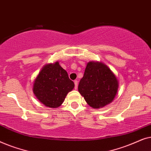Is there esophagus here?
Returning a JSON list of instances; mask_svg holds the SVG:
<instances>
[{"instance_id": "esophagus-1", "label": "esophagus", "mask_w": 151, "mask_h": 151, "mask_svg": "<svg viewBox=\"0 0 151 151\" xmlns=\"http://www.w3.org/2000/svg\"><path fill=\"white\" fill-rule=\"evenodd\" d=\"M78 82L77 80H75V81H74V84H75V89H77L78 88Z\"/></svg>"}]
</instances>
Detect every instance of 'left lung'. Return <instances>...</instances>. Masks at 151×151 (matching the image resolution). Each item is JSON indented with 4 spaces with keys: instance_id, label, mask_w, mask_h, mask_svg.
<instances>
[{
    "instance_id": "left-lung-1",
    "label": "left lung",
    "mask_w": 151,
    "mask_h": 151,
    "mask_svg": "<svg viewBox=\"0 0 151 151\" xmlns=\"http://www.w3.org/2000/svg\"><path fill=\"white\" fill-rule=\"evenodd\" d=\"M118 87L116 76L105 64L91 61L87 63L78 91L90 106L100 109L112 102Z\"/></svg>"
}]
</instances>
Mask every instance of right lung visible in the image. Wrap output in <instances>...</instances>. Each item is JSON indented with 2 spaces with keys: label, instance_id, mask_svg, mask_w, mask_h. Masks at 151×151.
I'll list each match as a JSON object with an SVG mask.
<instances>
[{
  "label": "right lung",
  "instance_id": "1",
  "mask_svg": "<svg viewBox=\"0 0 151 151\" xmlns=\"http://www.w3.org/2000/svg\"><path fill=\"white\" fill-rule=\"evenodd\" d=\"M73 82L58 62L47 64L42 68L34 80L33 92L46 106L58 108L63 104L68 93L74 88Z\"/></svg>",
  "mask_w": 151,
  "mask_h": 151
}]
</instances>
